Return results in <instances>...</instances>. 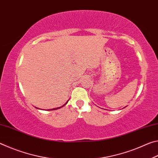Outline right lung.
<instances>
[{
  "label": "right lung",
  "mask_w": 158,
  "mask_h": 158,
  "mask_svg": "<svg viewBox=\"0 0 158 158\" xmlns=\"http://www.w3.org/2000/svg\"><path fill=\"white\" fill-rule=\"evenodd\" d=\"M69 100H68V102ZM68 102H67L65 104V105H66L67 103H68ZM65 105H63L62 106H60V107H57V108H54V109H48V111H51V110H56V109H60V108H61V107H63V106H65ZM37 109H39V108H37Z\"/></svg>",
  "instance_id": "right-lung-1"
}]
</instances>
